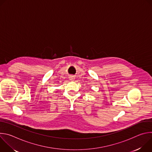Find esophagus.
I'll return each instance as SVG.
<instances>
[{
    "instance_id": "1",
    "label": "esophagus",
    "mask_w": 152,
    "mask_h": 152,
    "mask_svg": "<svg viewBox=\"0 0 152 152\" xmlns=\"http://www.w3.org/2000/svg\"><path fill=\"white\" fill-rule=\"evenodd\" d=\"M69 79H70V80H73L75 79V78H74V77H73V76H70L69 77Z\"/></svg>"
}]
</instances>
